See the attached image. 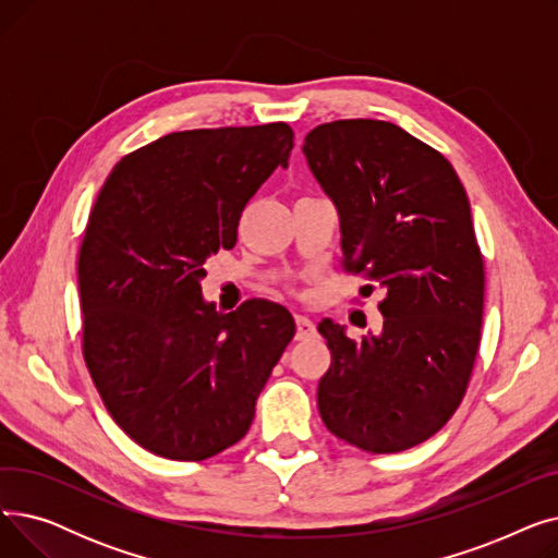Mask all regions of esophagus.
<instances>
[{"instance_id":"obj_1","label":"esophagus","mask_w":558,"mask_h":558,"mask_svg":"<svg viewBox=\"0 0 558 558\" xmlns=\"http://www.w3.org/2000/svg\"><path fill=\"white\" fill-rule=\"evenodd\" d=\"M316 335V326L314 320L303 316V314H296V339L299 341H305V339H312Z\"/></svg>"}]
</instances>
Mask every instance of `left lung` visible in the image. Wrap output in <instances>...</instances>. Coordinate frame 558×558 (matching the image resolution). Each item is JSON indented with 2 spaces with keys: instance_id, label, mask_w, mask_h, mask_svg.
<instances>
[{
  "instance_id": "left-lung-1",
  "label": "left lung",
  "mask_w": 558,
  "mask_h": 558,
  "mask_svg": "<svg viewBox=\"0 0 558 558\" xmlns=\"http://www.w3.org/2000/svg\"><path fill=\"white\" fill-rule=\"evenodd\" d=\"M303 154L339 208L343 271L385 287L379 337L318 326L332 355L318 414L364 452L409 450L452 418L480 350L484 255L471 203L446 156L391 122L320 124Z\"/></svg>"
}]
</instances>
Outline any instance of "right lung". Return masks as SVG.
<instances>
[{
  "label": "right lung",
  "instance_id": "right-lung-1",
  "mask_svg": "<svg viewBox=\"0 0 558 558\" xmlns=\"http://www.w3.org/2000/svg\"><path fill=\"white\" fill-rule=\"evenodd\" d=\"M291 146L284 122L169 133L112 167L87 217L83 360L112 421L158 457L203 461L244 438L294 339L282 305L251 299L219 314L198 284Z\"/></svg>",
  "mask_w": 558,
  "mask_h": 558
}]
</instances>
